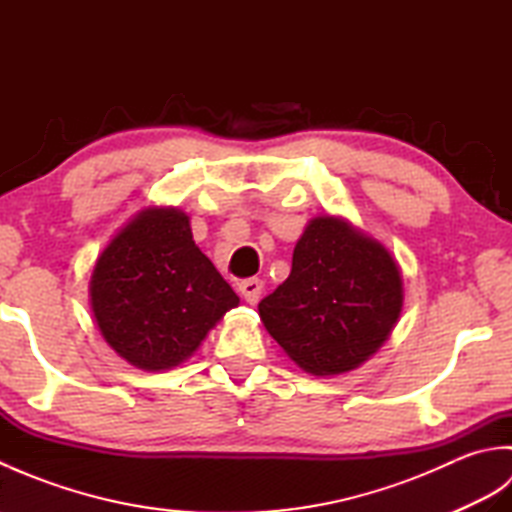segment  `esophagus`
<instances>
[{"label":"esophagus","instance_id":"esophagus-1","mask_svg":"<svg viewBox=\"0 0 512 512\" xmlns=\"http://www.w3.org/2000/svg\"><path fill=\"white\" fill-rule=\"evenodd\" d=\"M262 290H264V281L262 279H246L239 284V295L244 297L246 303H250V306H255V303L259 301V297H262Z\"/></svg>","mask_w":512,"mask_h":512}]
</instances>
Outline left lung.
<instances>
[{
  "instance_id": "obj_1",
  "label": "left lung",
  "mask_w": 512,
  "mask_h": 512,
  "mask_svg": "<svg viewBox=\"0 0 512 512\" xmlns=\"http://www.w3.org/2000/svg\"><path fill=\"white\" fill-rule=\"evenodd\" d=\"M402 303L396 257L345 217L317 215L303 228L288 279L257 308L303 372L341 376L383 347Z\"/></svg>"
}]
</instances>
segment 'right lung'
Wrapping results in <instances>:
<instances>
[{"instance_id":"1","label":"right lung","mask_w":512,"mask_h":512,"mask_svg":"<svg viewBox=\"0 0 512 512\" xmlns=\"http://www.w3.org/2000/svg\"><path fill=\"white\" fill-rule=\"evenodd\" d=\"M239 297L193 242L178 206H145L96 257L90 308L129 365L165 372L195 354Z\"/></svg>"}]
</instances>
